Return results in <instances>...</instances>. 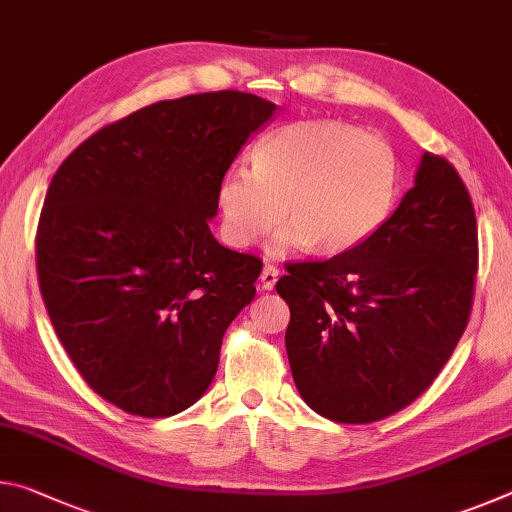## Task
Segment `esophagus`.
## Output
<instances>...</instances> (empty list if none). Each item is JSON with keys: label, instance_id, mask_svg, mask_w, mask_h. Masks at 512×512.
<instances>
[{"label": "esophagus", "instance_id": "1", "mask_svg": "<svg viewBox=\"0 0 512 512\" xmlns=\"http://www.w3.org/2000/svg\"><path fill=\"white\" fill-rule=\"evenodd\" d=\"M277 275H280V271H277L275 266H264L262 275H259V287H262L264 291H273L275 282H277Z\"/></svg>", "mask_w": 512, "mask_h": 512}]
</instances>
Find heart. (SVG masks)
I'll use <instances>...</instances> for the list:
<instances>
[{
	"label": "heart",
	"instance_id": "1",
	"mask_svg": "<svg viewBox=\"0 0 512 512\" xmlns=\"http://www.w3.org/2000/svg\"><path fill=\"white\" fill-rule=\"evenodd\" d=\"M397 196L391 144L339 119L293 121L253 151V169L235 167L216 185V210L228 244L248 248L266 237L273 255L314 244L336 255L361 246L384 225Z\"/></svg>",
	"mask_w": 512,
	"mask_h": 512
}]
</instances>
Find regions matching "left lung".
Here are the masks:
<instances>
[{
    "label": "left lung",
    "instance_id": "1",
    "mask_svg": "<svg viewBox=\"0 0 512 512\" xmlns=\"http://www.w3.org/2000/svg\"><path fill=\"white\" fill-rule=\"evenodd\" d=\"M479 264L461 176L424 153L384 225L327 262L289 264L287 354L302 400L334 422L366 424L409 406L465 332Z\"/></svg>",
    "mask_w": 512,
    "mask_h": 512
}]
</instances>
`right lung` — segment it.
I'll list each match as a JSON object with an SVG mask.
<instances>
[{"mask_svg": "<svg viewBox=\"0 0 512 512\" xmlns=\"http://www.w3.org/2000/svg\"><path fill=\"white\" fill-rule=\"evenodd\" d=\"M277 106L235 90L158 101L67 155L40 214L38 280L94 393L142 418L201 400L262 262L210 232L216 185Z\"/></svg>", "mask_w": 512, "mask_h": 512, "instance_id": "obj_1", "label": "right lung"}]
</instances>
